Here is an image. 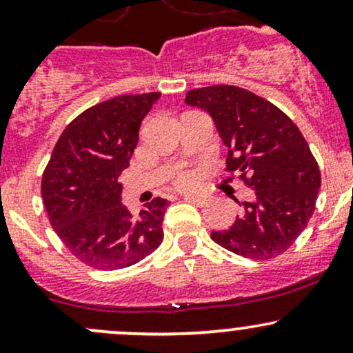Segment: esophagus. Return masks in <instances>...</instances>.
Wrapping results in <instances>:
<instances>
[{
	"instance_id": "1",
	"label": "esophagus",
	"mask_w": 353,
	"mask_h": 353,
	"mask_svg": "<svg viewBox=\"0 0 353 353\" xmlns=\"http://www.w3.org/2000/svg\"><path fill=\"white\" fill-rule=\"evenodd\" d=\"M184 199L194 202V204H197V205H204V204H208L209 197L205 196V194H185Z\"/></svg>"
}]
</instances>
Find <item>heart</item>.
<instances>
[{"mask_svg": "<svg viewBox=\"0 0 353 353\" xmlns=\"http://www.w3.org/2000/svg\"><path fill=\"white\" fill-rule=\"evenodd\" d=\"M194 179H196V177H194L192 172L184 171V172H181L179 176L176 177V182L181 185V188H188V185L192 184Z\"/></svg>", "mask_w": 353, "mask_h": 353, "instance_id": "b5f03b06", "label": "heart"}]
</instances>
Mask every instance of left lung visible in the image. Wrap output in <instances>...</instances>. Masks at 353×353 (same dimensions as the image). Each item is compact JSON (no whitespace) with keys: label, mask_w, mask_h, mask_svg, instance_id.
Returning a JSON list of instances; mask_svg holds the SVG:
<instances>
[{"label":"left lung","mask_w":353,"mask_h":353,"mask_svg":"<svg viewBox=\"0 0 353 353\" xmlns=\"http://www.w3.org/2000/svg\"><path fill=\"white\" fill-rule=\"evenodd\" d=\"M185 104L212 117L229 149L225 171L254 190L252 201L232 196L242 214L210 239L254 261L285 252L307 228L320 189L319 164L302 132L277 106L239 86L190 89Z\"/></svg>","instance_id":"obj_1"}]
</instances>
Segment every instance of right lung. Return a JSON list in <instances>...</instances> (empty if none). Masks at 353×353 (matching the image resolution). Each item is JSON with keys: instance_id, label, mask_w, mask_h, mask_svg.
<instances>
[{"instance_id": "right-lung-1", "label": "right lung", "mask_w": 353, "mask_h": 353, "mask_svg": "<svg viewBox=\"0 0 353 353\" xmlns=\"http://www.w3.org/2000/svg\"><path fill=\"white\" fill-rule=\"evenodd\" d=\"M161 92L125 94L86 109L59 136L43 172L48 217L70 252L101 270L134 265L161 245L169 202L156 197L132 214L121 202L139 128Z\"/></svg>"}]
</instances>
